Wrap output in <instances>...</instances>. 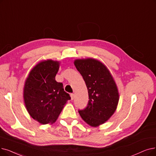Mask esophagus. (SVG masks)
Here are the masks:
<instances>
[{"mask_svg":"<svg viewBox=\"0 0 156 156\" xmlns=\"http://www.w3.org/2000/svg\"><path fill=\"white\" fill-rule=\"evenodd\" d=\"M70 96H71V100H73V99H74V94H70Z\"/></svg>","mask_w":156,"mask_h":156,"instance_id":"1","label":"esophagus"}]
</instances>
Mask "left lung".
<instances>
[{
    "label": "left lung",
    "instance_id": "left-lung-1",
    "mask_svg": "<svg viewBox=\"0 0 156 156\" xmlns=\"http://www.w3.org/2000/svg\"><path fill=\"white\" fill-rule=\"evenodd\" d=\"M74 64L85 81L89 99L87 107L78 112L87 124L96 127L115 112L119 100L117 86L110 71L99 60L76 59Z\"/></svg>",
    "mask_w": 156,
    "mask_h": 156
}]
</instances>
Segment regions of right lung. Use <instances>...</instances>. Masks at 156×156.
<instances>
[{
    "label": "right lung",
    "mask_w": 156,
    "mask_h": 156,
    "mask_svg": "<svg viewBox=\"0 0 156 156\" xmlns=\"http://www.w3.org/2000/svg\"><path fill=\"white\" fill-rule=\"evenodd\" d=\"M60 63L47 60L30 71L23 88V99L30 115L40 124H53L57 120L69 94L63 84L55 80Z\"/></svg>",
    "instance_id": "right-lung-1"
}]
</instances>
